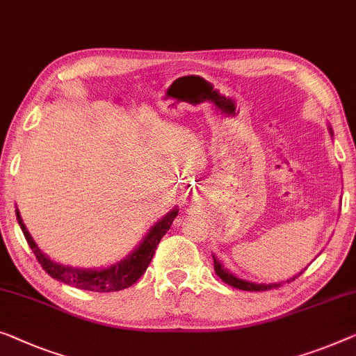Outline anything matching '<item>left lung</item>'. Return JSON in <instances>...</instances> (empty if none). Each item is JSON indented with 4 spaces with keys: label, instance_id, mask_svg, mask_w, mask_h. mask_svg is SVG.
I'll list each match as a JSON object with an SVG mask.
<instances>
[{
    "label": "left lung",
    "instance_id": "left-lung-1",
    "mask_svg": "<svg viewBox=\"0 0 356 356\" xmlns=\"http://www.w3.org/2000/svg\"><path fill=\"white\" fill-rule=\"evenodd\" d=\"M331 134H332V131H331ZM212 259H214V270H216L217 277H219L222 281H224V283L233 286V288L243 289V291H268V289H272V288H278V286H280L277 283H272V284H262L261 283V284H257V283H252V281H246V280L236 278L235 275H232L229 270L224 268V265L220 264V261H217L216 256H212ZM299 275H296L294 278L299 277ZM294 278H291V280H294ZM291 280H288V281H291Z\"/></svg>",
    "mask_w": 356,
    "mask_h": 356
}]
</instances>
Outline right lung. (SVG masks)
<instances>
[{"mask_svg": "<svg viewBox=\"0 0 356 356\" xmlns=\"http://www.w3.org/2000/svg\"><path fill=\"white\" fill-rule=\"evenodd\" d=\"M177 209L169 211L161 220H158L155 225L152 227L145 235L144 240L139 246L134 249V252H131L129 256L121 259L120 262L110 265L107 268H75L68 267V265L57 264L51 261L46 254L40 251V248L36 246L33 238L25 229V224L22 222V217L19 214V209H15V216H17V222L20 229L24 232V236L29 246L33 251L36 261L41 264V267L44 272L54 280H59L62 283L75 286L78 289L84 291H94V293H115V291H121L129 288L139 280L148 267V264L152 262L153 254L156 251L158 243L161 238L166 235V232L171 229L172 220L176 219Z\"/></svg>", "mask_w": 356, "mask_h": 356, "instance_id": "1", "label": "right lung"}]
</instances>
